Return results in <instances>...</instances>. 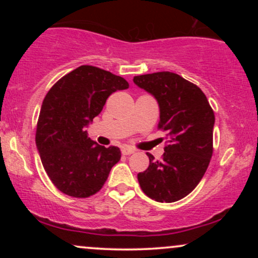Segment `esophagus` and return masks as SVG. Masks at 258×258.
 Masks as SVG:
<instances>
[{
	"mask_svg": "<svg viewBox=\"0 0 258 258\" xmlns=\"http://www.w3.org/2000/svg\"><path fill=\"white\" fill-rule=\"evenodd\" d=\"M121 153H122L123 155H131V154L135 153V149H132V148H130V147H125V148H122Z\"/></svg>",
	"mask_w": 258,
	"mask_h": 258,
	"instance_id": "1",
	"label": "esophagus"
}]
</instances>
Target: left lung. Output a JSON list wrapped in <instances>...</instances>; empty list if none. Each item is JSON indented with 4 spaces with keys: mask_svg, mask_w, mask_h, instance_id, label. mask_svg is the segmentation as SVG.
<instances>
[{
    "mask_svg": "<svg viewBox=\"0 0 258 258\" xmlns=\"http://www.w3.org/2000/svg\"><path fill=\"white\" fill-rule=\"evenodd\" d=\"M133 82L158 100V128L167 144L162 159L152 154L149 167L138 173L142 190L159 203H173L199 184L214 153L215 114L204 92L182 76L170 72L146 74Z\"/></svg>",
    "mask_w": 258,
    "mask_h": 258,
    "instance_id": "8db88e82",
    "label": "left lung"
}]
</instances>
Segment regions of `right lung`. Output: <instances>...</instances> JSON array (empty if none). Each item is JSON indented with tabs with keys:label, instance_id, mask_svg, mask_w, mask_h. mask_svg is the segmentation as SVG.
Wrapping results in <instances>:
<instances>
[{
	"label": "right lung",
	"instance_id": "1",
	"mask_svg": "<svg viewBox=\"0 0 258 258\" xmlns=\"http://www.w3.org/2000/svg\"><path fill=\"white\" fill-rule=\"evenodd\" d=\"M126 88L128 82L121 76L81 65L46 94L38 115L36 147L44 171L61 193L74 198L96 194L119 162V148L98 146L86 127L111 93Z\"/></svg>",
	"mask_w": 258,
	"mask_h": 258
}]
</instances>
